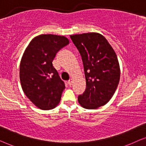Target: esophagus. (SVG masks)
Returning a JSON list of instances; mask_svg holds the SVG:
<instances>
[{"label":"esophagus","mask_w":146,"mask_h":146,"mask_svg":"<svg viewBox=\"0 0 146 146\" xmlns=\"http://www.w3.org/2000/svg\"><path fill=\"white\" fill-rule=\"evenodd\" d=\"M72 83H73V80L72 78H70L68 81V84L69 85H72Z\"/></svg>","instance_id":"34e87169"}]
</instances>
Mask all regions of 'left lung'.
I'll use <instances>...</instances> for the list:
<instances>
[{
  "label": "left lung",
  "mask_w": 146,
  "mask_h": 146,
  "mask_svg": "<svg viewBox=\"0 0 146 146\" xmlns=\"http://www.w3.org/2000/svg\"><path fill=\"white\" fill-rule=\"evenodd\" d=\"M82 56L86 88L78 97L82 106L96 109L108 102L115 93L120 77L116 54L106 38L90 33L71 35Z\"/></svg>",
  "instance_id": "left-lung-1"
}]
</instances>
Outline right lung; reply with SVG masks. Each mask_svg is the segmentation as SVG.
<instances>
[{"instance_id": "obj_1", "label": "right lung", "mask_w": 146, "mask_h": 146, "mask_svg": "<svg viewBox=\"0 0 146 146\" xmlns=\"http://www.w3.org/2000/svg\"><path fill=\"white\" fill-rule=\"evenodd\" d=\"M69 44L66 37L41 35L32 40L20 64L22 88L28 98L41 110H51L60 101L64 82L52 65L56 54Z\"/></svg>"}]
</instances>
